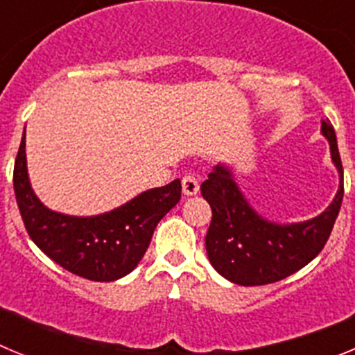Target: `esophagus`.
<instances>
[{"instance_id":"1","label":"esophagus","mask_w":355,"mask_h":355,"mask_svg":"<svg viewBox=\"0 0 355 355\" xmlns=\"http://www.w3.org/2000/svg\"><path fill=\"white\" fill-rule=\"evenodd\" d=\"M181 184H183V193L184 196H196L199 192V181L193 174H184L183 180H181Z\"/></svg>"}]
</instances>
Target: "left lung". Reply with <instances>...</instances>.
<instances>
[{
    "label": "left lung",
    "mask_w": 355,
    "mask_h": 355,
    "mask_svg": "<svg viewBox=\"0 0 355 355\" xmlns=\"http://www.w3.org/2000/svg\"><path fill=\"white\" fill-rule=\"evenodd\" d=\"M322 133L340 172V188L331 206L311 220L290 225L265 220L250 208L233 174L222 165H216L200 184V193L213 213L205 238L206 252L213 268L231 283H277L306 266L325 247L343 200V165L331 122L322 121Z\"/></svg>",
    "instance_id": "8db88e82"
}]
</instances>
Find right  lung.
Segmentation results:
<instances>
[{"label":"right lung","instance_id":"obj_1","mask_svg":"<svg viewBox=\"0 0 355 355\" xmlns=\"http://www.w3.org/2000/svg\"><path fill=\"white\" fill-rule=\"evenodd\" d=\"M26 140L14 165V192L24 227L37 247L65 270L90 281H115L144 258L156 225L181 199V181L140 193L114 211L69 216L48 209L28 181Z\"/></svg>","mask_w":355,"mask_h":355}]
</instances>
